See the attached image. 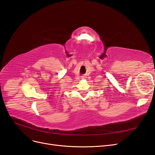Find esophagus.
I'll return each instance as SVG.
<instances>
[{
	"label": "esophagus",
	"mask_w": 155,
	"mask_h": 155,
	"mask_svg": "<svg viewBox=\"0 0 155 155\" xmlns=\"http://www.w3.org/2000/svg\"><path fill=\"white\" fill-rule=\"evenodd\" d=\"M86 78H87V77H86L85 76H81V78H82V79H85Z\"/></svg>",
	"instance_id": "1"
}]
</instances>
